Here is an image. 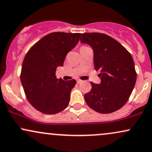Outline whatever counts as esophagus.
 Here are the masks:
<instances>
[{
	"instance_id": "obj_1",
	"label": "esophagus",
	"mask_w": 152,
	"mask_h": 152,
	"mask_svg": "<svg viewBox=\"0 0 152 152\" xmlns=\"http://www.w3.org/2000/svg\"><path fill=\"white\" fill-rule=\"evenodd\" d=\"M82 82H83V81H82V80H77V82L78 84H80V83H82Z\"/></svg>"
}]
</instances>
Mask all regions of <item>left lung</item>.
<instances>
[{
  "instance_id": "1",
  "label": "left lung",
  "mask_w": 152,
  "mask_h": 152,
  "mask_svg": "<svg viewBox=\"0 0 152 152\" xmlns=\"http://www.w3.org/2000/svg\"><path fill=\"white\" fill-rule=\"evenodd\" d=\"M80 36L81 43L92 48L95 70L101 72V83L91 82L85 102L99 113H113L128 102L135 85L137 73L132 56L118 42L104 34L84 33Z\"/></svg>"
}]
</instances>
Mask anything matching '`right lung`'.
Here are the masks:
<instances>
[{
  "mask_svg": "<svg viewBox=\"0 0 152 152\" xmlns=\"http://www.w3.org/2000/svg\"><path fill=\"white\" fill-rule=\"evenodd\" d=\"M80 34L53 32L37 42L27 52L20 79L27 100L45 114H56L66 108L75 80L57 79L56 68L79 42Z\"/></svg>",
  "mask_w": 152,
  "mask_h": 152,
  "instance_id": "1",
  "label": "right lung"
}]
</instances>
